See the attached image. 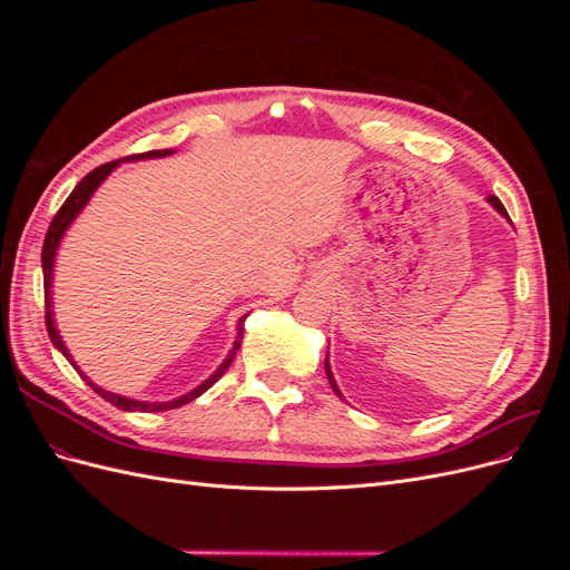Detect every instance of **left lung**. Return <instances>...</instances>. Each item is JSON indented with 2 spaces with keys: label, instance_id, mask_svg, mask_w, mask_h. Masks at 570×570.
I'll list each match as a JSON object with an SVG mask.
<instances>
[{
  "label": "left lung",
  "instance_id": "8db88e82",
  "mask_svg": "<svg viewBox=\"0 0 570 570\" xmlns=\"http://www.w3.org/2000/svg\"><path fill=\"white\" fill-rule=\"evenodd\" d=\"M488 199H490V204L494 206V209H497L499 214L509 218V214H507V209H504V204L499 202V197H492V195H490ZM325 373H327V381H331V387L335 390V394H337V396H342V394H340V390H337V385H335V377H333V373H331V364H327V356H325Z\"/></svg>",
  "mask_w": 570,
  "mask_h": 570
}]
</instances>
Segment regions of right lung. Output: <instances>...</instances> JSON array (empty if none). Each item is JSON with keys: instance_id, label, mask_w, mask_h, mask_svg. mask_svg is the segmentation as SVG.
I'll list each match as a JSON object with an SVG mask.
<instances>
[{"instance_id": "obj_1", "label": "right lung", "mask_w": 570, "mask_h": 570, "mask_svg": "<svg viewBox=\"0 0 570 570\" xmlns=\"http://www.w3.org/2000/svg\"><path fill=\"white\" fill-rule=\"evenodd\" d=\"M168 154H174L170 149H151V151H142V154H132V157H128V159H157V157H168ZM118 166V161H109V164H101V166H97L95 170H90L88 176H85L76 187H73V193L66 197V202L61 204V209L57 212V216L51 218V223H49V230H47V235H45V245H42V273H45V323H47V333H49V340H51V344H55L57 350H61V354L71 361V366L78 371V366L73 364V358H71V354H68V350H66V344L61 342V337H59V333H57V327H55V321H51V302H49V287H51V268H55V254H57V247H59V239L63 237V233H66V228L71 226L73 223V218L80 214V209L85 204H88V199L92 197V193L95 189L101 185V180H105L111 170ZM243 335H245V318H239V323H237V340H235V344H233V350H230V354H228V358L223 361L220 364V368L209 377V381H204L199 387H195L193 392H187V394H183L180 400H174V402H159V404H147V402H135V400H126V396H120V394H111V392H107V390H101V387H97L95 383H90L88 377L82 375V371H78L85 381H88V385L99 394V396H105V400L109 402V404H114V406H118V409H124V411H166V409H178V406H183V404H187V402H193V400H197L199 394H204L206 390H209L218 377L228 371V366L233 364V358H235V352L239 350V344H243Z\"/></svg>"}]
</instances>
